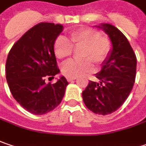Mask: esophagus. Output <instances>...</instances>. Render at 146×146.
<instances>
[{
  "label": "esophagus",
  "mask_w": 146,
  "mask_h": 146,
  "mask_svg": "<svg viewBox=\"0 0 146 146\" xmlns=\"http://www.w3.org/2000/svg\"><path fill=\"white\" fill-rule=\"evenodd\" d=\"M75 79H76V78H67V80L68 82H72Z\"/></svg>",
  "instance_id": "obj_1"
}]
</instances>
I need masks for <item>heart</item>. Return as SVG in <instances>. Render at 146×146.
Instances as JSON below:
<instances>
[{
    "label": "heart",
    "mask_w": 146,
    "mask_h": 146,
    "mask_svg": "<svg viewBox=\"0 0 146 146\" xmlns=\"http://www.w3.org/2000/svg\"><path fill=\"white\" fill-rule=\"evenodd\" d=\"M82 46L80 60H69L62 66V72L68 78H77L94 70V62L102 64L111 54L112 44L104 35H100L98 30L92 27H81L69 33L68 39L58 36L54 43V52L59 59L70 57L73 47Z\"/></svg>",
    "instance_id": "b5f03b06"
}]
</instances>
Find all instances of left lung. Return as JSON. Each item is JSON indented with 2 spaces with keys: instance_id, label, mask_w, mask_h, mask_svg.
<instances>
[{
  "instance_id": "obj_1",
  "label": "left lung",
  "mask_w": 146,
  "mask_h": 146,
  "mask_svg": "<svg viewBox=\"0 0 146 146\" xmlns=\"http://www.w3.org/2000/svg\"><path fill=\"white\" fill-rule=\"evenodd\" d=\"M98 27L108 35L112 50L96 74L100 82L89 81L82 95L90 111L105 116L116 111L129 97L135 80L136 57L128 39L117 28L109 24Z\"/></svg>"
}]
</instances>
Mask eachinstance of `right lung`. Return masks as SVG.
<instances>
[{"instance_id":"right-lung-1","label":"right lung","mask_w":146,"mask_h":146,"mask_svg":"<svg viewBox=\"0 0 146 146\" xmlns=\"http://www.w3.org/2000/svg\"><path fill=\"white\" fill-rule=\"evenodd\" d=\"M59 24L42 22L28 30L14 44L5 64L6 81L11 92L24 109L44 115L62 102L67 79L62 76L55 83L45 82L59 73L54 43L63 31Z\"/></svg>"}]
</instances>
